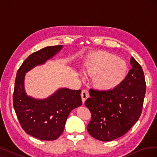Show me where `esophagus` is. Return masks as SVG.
I'll return each instance as SVG.
<instances>
[{"label": "esophagus", "instance_id": "obj_1", "mask_svg": "<svg viewBox=\"0 0 157 157\" xmlns=\"http://www.w3.org/2000/svg\"><path fill=\"white\" fill-rule=\"evenodd\" d=\"M89 97V92L87 90H83L81 92V98L83 103L86 101V99Z\"/></svg>", "mask_w": 157, "mask_h": 157}]
</instances>
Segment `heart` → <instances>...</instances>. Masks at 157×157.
<instances>
[{
  "mask_svg": "<svg viewBox=\"0 0 157 157\" xmlns=\"http://www.w3.org/2000/svg\"><path fill=\"white\" fill-rule=\"evenodd\" d=\"M127 65L117 56L105 51L90 54L85 64L84 74L94 78V86L101 90H109L124 79Z\"/></svg>",
  "mask_w": 157,
  "mask_h": 157,
  "instance_id": "obj_1",
  "label": "heart"
}]
</instances>
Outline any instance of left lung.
<instances>
[{
	"instance_id": "8db88e82",
	"label": "left lung",
	"mask_w": 157,
	"mask_h": 157,
	"mask_svg": "<svg viewBox=\"0 0 157 157\" xmlns=\"http://www.w3.org/2000/svg\"><path fill=\"white\" fill-rule=\"evenodd\" d=\"M132 69L126 78L113 89L105 91L90 89L85 101L91 113L87 126L94 138L110 141L125 134L138 121L146 91L144 71L132 57Z\"/></svg>"
}]
</instances>
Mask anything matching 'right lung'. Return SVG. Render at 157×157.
Instances as JSON below:
<instances>
[{
	"instance_id": "obj_1",
	"label": "right lung",
	"mask_w": 157,
	"mask_h": 157,
	"mask_svg": "<svg viewBox=\"0 0 157 157\" xmlns=\"http://www.w3.org/2000/svg\"><path fill=\"white\" fill-rule=\"evenodd\" d=\"M61 48V45L48 46L31 54L17 70L16 77L13 105L19 122L27 134L42 141L58 139L63 132L70 112L82 105L80 90L61 88L43 100L28 97L25 92V73L44 63Z\"/></svg>"
}]
</instances>
